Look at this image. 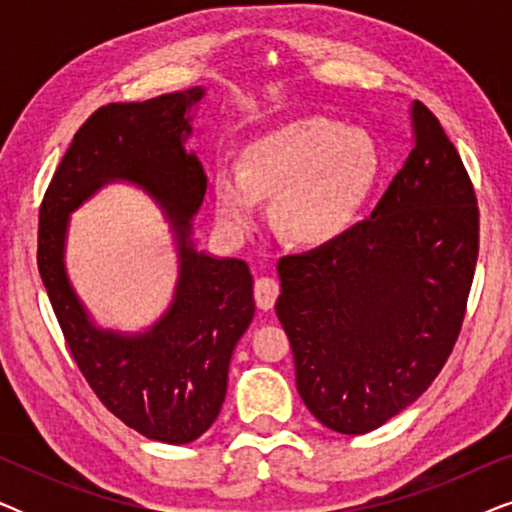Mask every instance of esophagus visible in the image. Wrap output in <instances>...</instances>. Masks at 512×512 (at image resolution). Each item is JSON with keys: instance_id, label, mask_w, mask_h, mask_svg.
I'll list each match as a JSON object with an SVG mask.
<instances>
[{"instance_id": "1", "label": "esophagus", "mask_w": 512, "mask_h": 512, "mask_svg": "<svg viewBox=\"0 0 512 512\" xmlns=\"http://www.w3.org/2000/svg\"><path fill=\"white\" fill-rule=\"evenodd\" d=\"M277 293H279L277 279H272V277L256 279L254 296H256V305L261 307V310H272V305H275V300H277Z\"/></svg>"}]
</instances>
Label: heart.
<instances>
[{"label": "heart", "instance_id": "1", "mask_svg": "<svg viewBox=\"0 0 512 512\" xmlns=\"http://www.w3.org/2000/svg\"><path fill=\"white\" fill-rule=\"evenodd\" d=\"M380 153L363 130H342L326 118H293L244 149L242 167L214 172L216 219L242 237L261 200L272 198V226L286 242L321 249L340 240L373 193Z\"/></svg>", "mask_w": 512, "mask_h": 512}]
</instances>
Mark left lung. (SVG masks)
<instances>
[{
	"instance_id": "left-lung-1",
	"label": "left lung",
	"mask_w": 512,
	"mask_h": 512,
	"mask_svg": "<svg viewBox=\"0 0 512 512\" xmlns=\"http://www.w3.org/2000/svg\"><path fill=\"white\" fill-rule=\"evenodd\" d=\"M410 125V156L370 219L277 263L275 310L298 394L345 436L375 431L431 387L457 342L478 261L464 163L417 100Z\"/></svg>"
}]
</instances>
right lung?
Masks as SVG:
<instances>
[{
	"instance_id": "right-lung-1",
	"label": "right lung",
	"mask_w": 512,
	"mask_h": 512,
	"mask_svg": "<svg viewBox=\"0 0 512 512\" xmlns=\"http://www.w3.org/2000/svg\"><path fill=\"white\" fill-rule=\"evenodd\" d=\"M205 95L195 86L97 109L74 135L39 212L41 282L76 366L109 412L167 445L193 443L219 417L230 356L256 312L249 265L212 256L193 237L207 179L186 144ZM111 183L137 187L161 209L178 254L171 305L139 332L97 325L66 272L71 214Z\"/></svg>"
}]
</instances>
